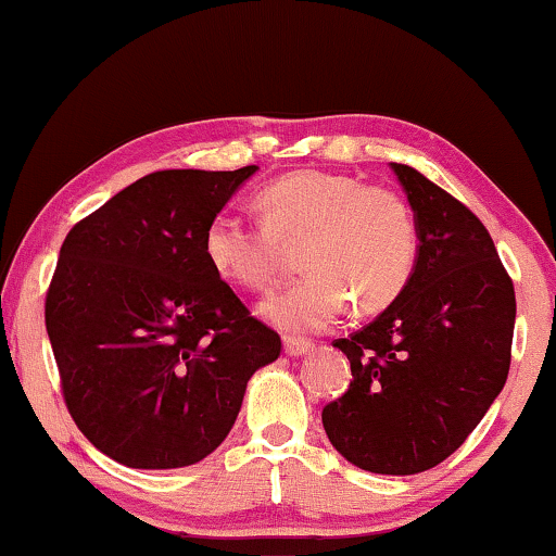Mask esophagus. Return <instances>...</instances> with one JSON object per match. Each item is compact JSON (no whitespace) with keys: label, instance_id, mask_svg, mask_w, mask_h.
Wrapping results in <instances>:
<instances>
[{"label":"esophagus","instance_id":"1","mask_svg":"<svg viewBox=\"0 0 556 556\" xmlns=\"http://www.w3.org/2000/svg\"><path fill=\"white\" fill-rule=\"evenodd\" d=\"M283 349H286L288 356H303V354L314 352V344H311V341H306V339H286Z\"/></svg>","mask_w":556,"mask_h":556}]
</instances>
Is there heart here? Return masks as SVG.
<instances>
[{"instance_id":"heart-1","label":"heart","mask_w":556,"mask_h":556,"mask_svg":"<svg viewBox=\"0 0 556 556\" xmlns=\"http://www.w3.org/2000/svg\"><path fill=\"white\" fill-rule=\"evenodd\" d=\"M263 225L219 212L204 227V257L227 283L263 291L301 245L299 283L261 301L257 314L286 333H316L352 301L359 314L392 306L417 265L409 204L384 187L321 169L286 174L255 197Z\"/></svg>"}]
</instances>
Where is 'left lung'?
Returning a JSON list of instances; mask_svg holds the SVG:
<instances>
[{
    "label": "left lung",
    "mask_w": 556,
    "mask_h": 556,
    "mask_svg": "<svg viewBox=\"0 0 556 556\" xmlns=\"http://www.w3.org/2000/svg\"><path fill=\"white\" fill-rule=\"evenodd\" d=\"M390 169L417 223V265L392 306L333 341L354 379L321 420L352 466L413 476L458 451L504 390L516 299L481 219L413 166Z\"/></svg>",
    "instance_id": "obj_1"
}]
</instances>
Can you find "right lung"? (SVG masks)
<instances>
[{"mask_svg":"<svg viewBox=\"0 0 556 556\" xmlns=\"http://www.w3.org/2000/svg\"><path fill=\"white\" fill-rule=\"evenodd\" d=\"M257 172L166 169L121 189L60 248L45 301L65 405L121 466H194L232 430L280 337L204 257V227Z\"/></svg>","mask_w":556,"mask_h":556,"instance_id":"obj_1","label":"right lung"}]
</instances>
